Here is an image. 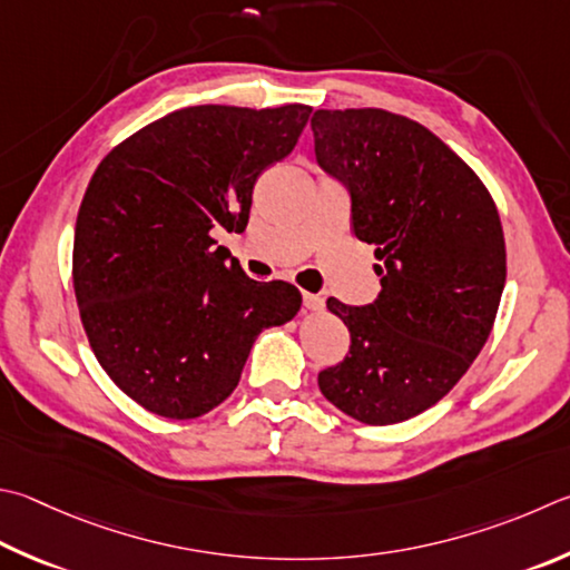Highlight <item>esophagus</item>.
Returning <instances> with one entry per match:
<instances>
[{
    "mask_svg": "<svg viewBox=\"0 0 570 570\" xmlns=\"http://www.w3.org/2000/svg\"><path fill=\"white\" fill-rule=\"evenodd\" d=\"M326 304V298L321 294H312V292H304V306L312 308V312H321Z\"/></svg>",
    "mask_w": 570,
    "mask_h": 570,
    "instance_id": "esophagus-1",
    "label": "esophagus"
}]
</instances>
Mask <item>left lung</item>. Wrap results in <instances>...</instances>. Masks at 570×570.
<instances>
[{
    "instance_id": "left-lung-1",
    "label": "left lung",
    "mask_w": 570,
    "mask_h": 570,
    "mask_svg": "<svg viewBox=\"0 0 570 570\" xmlns=\"http://www.w3.org/2000/svg\"><path fill=\"white\" fill-rule=\"evenodd\" d=\"M316 161L351 191L361 242L376 246L381 294L326 306L348 326L344 361L318 389L346 416L389 426L431 409L489 338L505 284L491 191L423 124L386 109H316Z\"/></svg>"
}]
</instances>
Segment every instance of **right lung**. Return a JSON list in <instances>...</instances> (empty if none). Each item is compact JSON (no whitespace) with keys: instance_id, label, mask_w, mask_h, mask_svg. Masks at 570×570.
<instances>
[{"instance_id":"right-lung-1","label":"right lung","mask_w":570,"mask_h":570,"mask_svg":"<svg viewBox=\"0 0 570 570\" xmlns=\"http://www.w3.org/2000/svg\"><path fill=\"white\" fill-rule=\"evenodd\" d=\"M312 107L177 109L117 144L79 206L71 278L101 368L164 419L229 396L256 336L302 306L294 284L254 282L214 249L242 232L256 177L292 154Z\"/></svg>"}]
</instances>
